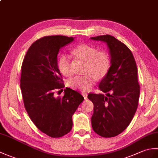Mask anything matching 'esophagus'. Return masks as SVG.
Returning a JSON list of instances; mask_svg holds the SVG:
<instances>
[{"mask_svg":"<svg viewBox=\"0 0 158 158\" xmlns=\"http://www.w3.org/2000/svg\"><path fill=\"white\" fill-rule=\"evenodd\" d=\"M81 94L83 95V96L85 98H87V93L85 92H81Z\"/></svg>","mask_w":158,"mask_h":158,"instance_id":"obj_1","label":"esophagus"}]
</instances>
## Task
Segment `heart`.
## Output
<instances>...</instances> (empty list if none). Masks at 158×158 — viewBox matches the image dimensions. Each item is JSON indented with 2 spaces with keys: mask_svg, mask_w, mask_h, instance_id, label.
<instances>
[{
  "mask_svg": "<svg viewBox=\"0 0 158 158\" xmlns=\"http://www.w3.org/2000/svg\"><path fill=\"white\" fill-rule=\"evenodd\" d=\"M73 54L76 58L85 62L83 75H77L68 80V85L73 89L87 90L94 84L97 78H102L110 67L109 53L103 50L88 44L77 45L73 49ZM58 68L63 75H72L73 70L70 57L66 54L60 55L58 60Z\"/></svg>",
  "mask_w": 158,
  "mask_h": 158,
  "instance_id": "heart-1",
  "label": "heart"
}]
</instances>
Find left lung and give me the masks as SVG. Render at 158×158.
Here are the masks:
<instances>
[{"label":"left lung","instance_id":"8db88e82","mask_svg":"<svg viewBox=\"0 0 158 158\" xmlns=\"http://www.w3.org/2000/svg\"><path fill=\"white\" fill-rule=\"evenodd\" d=\"M91 39L106 43L111 64L98 87L106 95L89 93L88 96L94 104L92 126L100 136L114 137L129 126L138 107V70L130 49L114 36L106 35Z\"/></svg>","mask_w":158,"mask_h":158}]
</instances>
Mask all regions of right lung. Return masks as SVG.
I'll return each instance as SVG.
<instances>
[{
	"label": "right lung",
	"instance_id": "obj_1",
	"mask_svg": "<svg viewBox=\"0 0 158 158\" xmlns=\"http://www.w3.org/2000/svg\"><path fill=\"white\" fill-rule=\"evenodd\" d=\"M73 40L62 35L36 40L22 64L20 88L26 112L36 127L52 138L62 137L71 130L72 116L84 100L69 88L64 89V96H54L55 91L64 88L57 56L60 48Z\"/></svg>",
	"mask_w": 158,
	"mask_h": 158
}]
</instances>
